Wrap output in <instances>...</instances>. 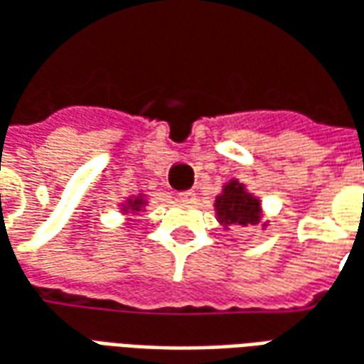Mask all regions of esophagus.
Wrapping results in <instances>:
<instances>
[{"label": "esophagus", "mask_w": 364, "mask_h": 364, "mask_svg": "<svg viewBox=\"0 0 364 364\" xmlns=\"http://www.w3.org/2000/svg\"><path fill=\"white\" fill-rule=\"evenodd\" d=\"M178 200H180V202H184V203H192L196 200V192H194V190H186V192H180Z\"/></svg>", "instance_id": "esophagus-1"}]
</instances>
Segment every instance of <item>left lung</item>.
Masks as SVG:
<instances>
[{
  "mask_svg": "<svg viewBox=\"0 0 364 364\" xmlns=\"http://www.w3.org/2000/svg\"><path fill=\"white\" fill-rule=\"evenodd\" d=\"M215 213L221 225H257L262 215L260 200L247 192L245 184L231 180L223 186V192L215 198Z\"/></svg>",
  "mask_w": 364,
  "mask_h": 364,
  "instance_id": "8db88e82",
  "label": "left lung"
}]
</instances>
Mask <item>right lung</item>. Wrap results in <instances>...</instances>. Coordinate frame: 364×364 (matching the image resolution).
<instances>
[{"label":"right lung","instance_id":"right-lung-1","mask_svg":"<svg viewBox=\"0 0 364 364\" xmlns=\"http://www.w3.org/2000/svg\"><path fill=\"white\" fill-rule=\"evenodd\" d=\"M145 205H146L145 196L139 194V196H133V198H129L127 202L123 203L121 211H123V213H129V211H141Z\"/></svg>","mask_w":364,"mask_h":364}]
</instances>
